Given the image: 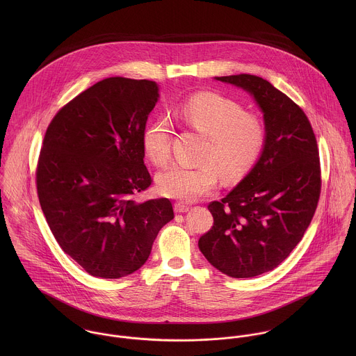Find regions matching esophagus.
<instances>
[{
    "label": "esophagus",
    "instance_id": "esophagus-1",
    "mask_svg": "<svg viewBox=\"0 0 356 356\" xmlns=\"http://www.w3.org/2000/svg\"><path fill=\"white\" fill-rule=\"evenodd\" d=\"M174 211L177 213H184V212H188L189 211V207L186 204L184 203H175L174 204Z\"/></svg>",
    "mask_w": 356,
    "mask_h": 356
}]
</instances>
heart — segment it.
I'll list each match as a JSON object with an SVG mask.
<instances>
[{
	"label": "heart",
	"mask_w": 356,
	"mask_h": 356,
	"mask_svg": "<svg viewBox=\"0 0 356 356\" xmlns=\"http://www.w3.org/2000/svg\"><path fill=\"white\" fill-rule=\"evenodd\" d=\"M189 129L207 138L202 163L191 168L172 164L157 174V191L170 199L193 202L216 186L218 174L226 182L244 178L254 167L264 145L266 130L261 120L234 100L204 92L189 97L177 113ZM171 122L156 116L144 130L143 149L154 165L170 159Z\"/></svg>",
	"instance_id": "b5f03b06"
}]
</instances>
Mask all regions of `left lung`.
Wrapping results in <instances>:
<instances>
[{
	"mask_svg": "<svg viewBox=\"0 0 356 356\" xmlns=\"http://www.w3.org/2000/svg\"><path fill=\"white\" fill-rule=\"evenodd\" d=\"M215 79L254 97L266 140L248 175L208 205L213 226L199 248L220 273L251 278L281 264L303 238L321 195L319 152L303 109L268 81L250 74Z\"/></svg>",
	"mask_w": 356,
	"mask_h": 356,
	"instance_id": "left-lung-1",
	"label": "left lung"
}]
</instances>
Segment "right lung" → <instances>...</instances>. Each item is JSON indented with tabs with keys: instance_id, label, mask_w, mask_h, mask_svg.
Masks as SVG:
<instances>
[{
	"instance_id": "add662e5",
	"label": "right lung",
	"mask_w": 356,
	"mask_h": 356,
	"mask_svg": "<svg viewBox=\"0 0 356 356\" xmlns=\"http://www.w3.org/2000/svg\"><path fill=\"white\" fill-rule=\"evenodd\" d=\"M156 82L106 78L51 119L37 165V192L51 233L90 275L126 277L148 260L174 218L168 199L137 203L149 188L143 134Z\"/></svg>"
}]
</instances>
